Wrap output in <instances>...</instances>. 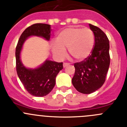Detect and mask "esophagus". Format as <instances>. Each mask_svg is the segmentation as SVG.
Segmentation results:
<instances>
[{"label": "esophagus", "instance_id": "esophagus-1", "mask_svg": "<svg viewBox=\"0 0 127 127\" xmlns=\"http://www.w3.org/2000/svg\"><path fill=\"white\" fill-rule=\"evenodd\" d=\"M69 64L67 63H63V67H66V66H67Z\"/></svg>", "mask_w": 127, "mask_h": 127}]
</instances>
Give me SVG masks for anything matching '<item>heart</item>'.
<instances>
[{"mask_svg": "<svg viewBox=\"0 0 127 127\" xmlns=\"http://www.w3.org/2000/svg\"><path fill=\"white\" fill-rule=\"evenodd\" d=\"M95 45L93 31L88 28H68L61 31L56 37V42L51 44L52 51L58 58L63 59L68 49L71 56L78 61L88 58Z\"/></svg>", "mask_w": 127, "mask_h": 127, "instance_id": "heart-1", "label": "heart"}]
</instances>
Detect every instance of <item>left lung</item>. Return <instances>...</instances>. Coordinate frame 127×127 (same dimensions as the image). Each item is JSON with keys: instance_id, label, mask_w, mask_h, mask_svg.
Masks as SVG:
<instances>
[{"instance_id": "left-lung-1", "label": "left lung", "mask_w": 127, "mask_h": 127, "mask_svg": "<svg viewBox=\"0 0 127 127\" xmlns=\"http://www.w3.org/2000/svg\"><path fill=\"white\" fill-rule=\"evenodd\" d=\"M95 35V45L90 56L74 66L72 83L78 92L90 94L101 88L105 81L110 63V44L107 36L99 28L89 24Z\"/></svg>"}]
</instances>
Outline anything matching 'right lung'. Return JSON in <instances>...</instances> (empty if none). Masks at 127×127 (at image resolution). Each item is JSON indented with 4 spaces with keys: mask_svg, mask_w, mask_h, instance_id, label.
Instances as JSON below:
<instances>
[{
    "mask_svg": "<svg viewBox=\"0 0 127 127\" xmlns=\"http://www.w3.org/2000/svg\"><path fill=\"white\" fill-rule=\"evenodd\" d=\"M51 26L46 24H34L25 29L17 42L15 49L16 70L20 80L26 90L34 96H44L49 94L56 84V77L63 69V63L46 60L39 67L30 69L22 64L20 55L26 40L31 35L43 37L49 41Z\"/></svg>",
    "mask_w": 127,
    "mask_h": 127,
    "instance_id": "add662e5",
    "label": "right lung"
}]
</instances>
